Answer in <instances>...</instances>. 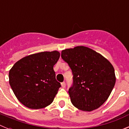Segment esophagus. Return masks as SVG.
I'll use <instances>...</instances> for the list:
<instances>
[{"label": "esophagus", "mask_w": 129, "mask_h": 129, "mask_svg": "<svg viewBox=\"0 0 129 129\" xmlns=\"http://www.w3.org/2000/svg\"><path fill=\"white\" fill-rule=\"evenodd\" d=\"M61 86H62V88H65L66 86V83H64V82H62V83H61Z\"/></svg>", "instance_id": "1"}]
</instances>
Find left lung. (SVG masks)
I'll list each match as a JSON object with an SVG mask.
<instances>
[{
    "mask_svg": "<svg viewBox=\"0 0 129 129\" xmlns=\"http://www.w3.org/2000/svg\"><path fill=\"white\" fill-rule=\"evenodd\" d=\"M72 69L74 84L68 91L73 105L83 111L98 109L109 98L116 83L114 68L94 50L77 46L61 52Z\"/></svg>",
    "mask_w": 129,
    "mask_h": 129,
    "instance_id": "left-lung-1",
    "label": "left lung"
}]
</instances>
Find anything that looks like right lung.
I'll list each match as a JSON object with an SVG mask.
<instances>
[{
    "label": "right lung",
    "instance_id": "1",
    "mask_svg": "<svg viewBox=\"0 0 129 129\" xmlns=\"http://www.w3.org/2000/svg\"><path fill=\"white\" fill-rule=\"evenodd\" d=\"M59 57L56 50L34 53L20 59L10 69L11 89L25 107L43 109L53 102L61 86L53 70Z\"/></svg>",
    "mask_w": 129,
    "mask_h": 129
}]
</instances>
